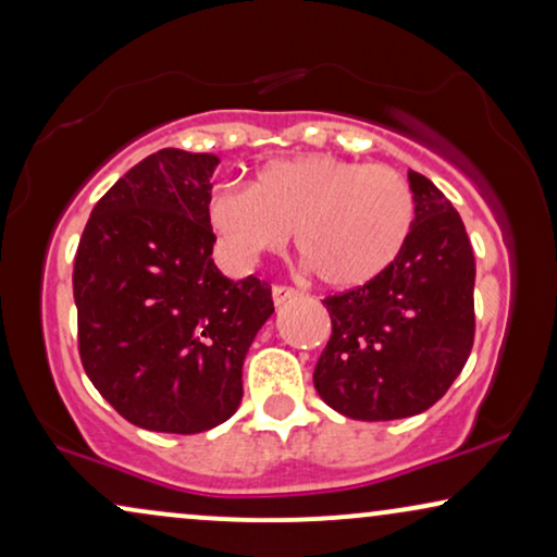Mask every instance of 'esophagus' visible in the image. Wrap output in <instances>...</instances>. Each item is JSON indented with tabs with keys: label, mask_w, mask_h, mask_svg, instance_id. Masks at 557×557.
I'll use <instances>...</instances> for the list:
<instances>
[{
	"label": "esophagus",
	"mask_w": 557,
	"mask_h": 557,
	"mask_svg": "<svg viewBox=\"0 0 557 557\" xmlns=\"http://www.w3.org/2000/svg\"><path fill=\"white\" fill-rule=\"evenodd\" d=\"M293 298H298V290H293V287H285V285H274L272 287V300H274V306H285L287 300H293Z\"/></svg>",
	"instance_id": "obj_1"
}]
</instances>
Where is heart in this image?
<instances>
[{"instance_id": "b5f03b06", "label": "heart", "mask_w": 557, "mask_h": 557, "mask_svg": "<svg viewBox=\"0 0 557 557\" xmlns=\"http://www.w3.org/2000/svg\"><path fill=\"white\" fill-rule=\"evenodd\" d=\"M413 221V189L396 169L331 153L270 161L246 189H218L208 200V223L231 262L251 267L277 255L295 231L300 259L334 290L388 270Z\"/></svg>"}]
</instances>
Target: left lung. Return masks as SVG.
Returning a JSON list of instances; mask_svg holds the SVG:
<instances>
[{"mask_svg":"<svg viewBox=\"0 0 557 557\" xmlns=\"http://www.w3.org/2000/svg\"><path fill=\"white\" fill-rule=\"evenodd\" d=\"M413 231L368 285L323 300L331 339L313 385L342 417L391 421L445 396L473 349L475 257L462 218L424 174L408 172Z\"/></svg>","mask_w":557,"mask_h":557,"instance_id":"1","label":"left lung"}]
</instances>
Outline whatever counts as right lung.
I'll return each mask as SVG.
<instances>
[{
  "mask_svg": "<svg viewBox=\"0 0 557 557\" xmlns=\"http://www.w3.org/2000/svg\"><path fill=\"white\" fill-rule=\"evenodd\" d=\"M215 153L161 149L112 185L74 262L79 355L102 398L151 432H208L242 404L246 351L274 313L270 285L213 257Z\"/></svg>",
  "mask_w": 557,
  "mask_h": 557,
  "instance_id": "obj_1",
  "label": "right lung"
}]
</instances>
